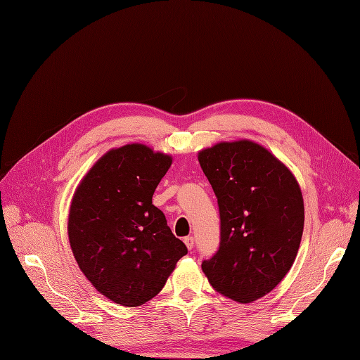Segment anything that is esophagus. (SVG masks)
<instances>
[{
    "mask_svg": "<svg viewBox=\"0 0 360 360\" xmlns=\"http://www.w3.org/2000/svg\"><path fill=\"white\" fill-rule=\"evenodd\" d=\"M184 241H185L186 247H188L190 250H193V248H194V237H191V236H190V237H185V240H184Z\"/></svg>",
    "mask_w": 360,
    "mask_h": 360,
    "instance_id": "1",
    "label": "esophagus"
}]
</instances>
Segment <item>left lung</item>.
<instances>
[{
	"mask_svg": "<svg viewBox=\"0 0 360 360\" xmlns=\"http://www.w3.org/2000/svg\"><path fill=\"white\" fill-rule=\"evenodd\" d=\"M217 198L221 241L201 268L232 300L255 302L287 275L299 252L304 206L291 172L252 141L221 143L198 153Z\"/></svg>",
	"mask_w": 360,
	"mask_h": 360,
	"instance_id": "left-lung-1",
	"label": "left lung"
}]
</instances>
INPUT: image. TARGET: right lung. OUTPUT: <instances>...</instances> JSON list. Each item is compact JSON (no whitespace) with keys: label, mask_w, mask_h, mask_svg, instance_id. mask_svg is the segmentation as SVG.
<instances>
[{"label":"right lung","mask_w":360,"mask_h":360,"mask_svg":"<svg viewBox=\"0 0 360 360\" xmlns=\"http://www.w3.org/2000/svg\"><path fill=\"white\" fill-rule=\"evenodd\" d=\"M170 165L166 154L124 146L104 154L73 195L68 226L73 256L91 284L117 304L151 300L188 253L153 205Z\"/></svg>","instance_id":"1"}]
</instances>
